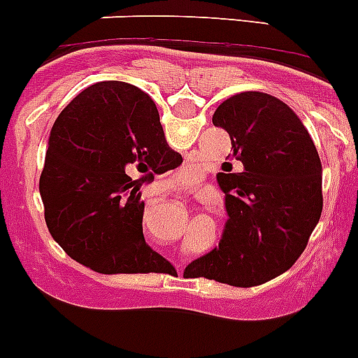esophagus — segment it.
Masks as SVG:
<instances>
[{
  "label": "esophagus",
  "mask_w": 358,
  "mask_h": 358,
  "mask_svg": "<svg viewBox=\"0 0 358 358\" xmlns=\"http://www.w3.org/2000/svg\"><path fill=\"white\" fill-rule=\"evenodd\" d=\"M178 271H180V269H178Z\"/></svg>",
  "instance_id": "34e87169"
}]
</instances>
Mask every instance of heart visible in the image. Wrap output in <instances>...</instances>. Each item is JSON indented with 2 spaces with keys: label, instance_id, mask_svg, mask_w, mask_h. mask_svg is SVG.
Instances as JSON below:
<instances>
[{
  "label": "heart",
  "instance_id": "obj_1",
  "mask_svg": "<svg viewBox=\"0 0 358 358\" xmlns=\"http://www.w3.org/2000/svg\"><path fill=\"white\" fill-rule=\"evenodd\" d=\"M189 173H191V171H189V169H185V171L180 173V176H187V175H189Z\"/></svg>",
  "mask_w": 358,
  "mask_h": 358
}]
</instances>
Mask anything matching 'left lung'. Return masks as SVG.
I'll use <instances>...</instances> for the list:
<instances>
[{
  "label": "left lung",
  "mask_w": 358,
  "mask_h": 358,
  "mask_svg": "<svg viewBox=\"0 0 358 358\" xmlns=\"http://www.w3.org/2000/svg\"><path fill=\"white\" fill-rule=\"evenodd\" d=\"M212 123L228 131L241 173H219L228 221L219 248L185 267L187 278L239 287L282 275L307 248L323 210V167L301 119L282 99L246 91L224 99Z\"/></svg>",
  "instance_id": "left-lung-1"
}]
</instances>
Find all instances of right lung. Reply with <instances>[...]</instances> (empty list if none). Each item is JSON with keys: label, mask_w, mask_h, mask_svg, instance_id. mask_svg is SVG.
<instances>
[{"label": "right lung", "mask_w": 358, "mask_h": 358, "mask_svg": "<svg viewBox=\"0 0 358 358\" xmlns=\"http://www.w3.org/2000/svg\"><path fill=\"white\" fill-rule=\"evenodd\" d=\"M180 164L146 92L115 80L87 87L48 141L38 191L51 237L103 275L171 271L144 241L139 187Z\"/></svg>", "instance_id": "obj_1"}]
</instances>
